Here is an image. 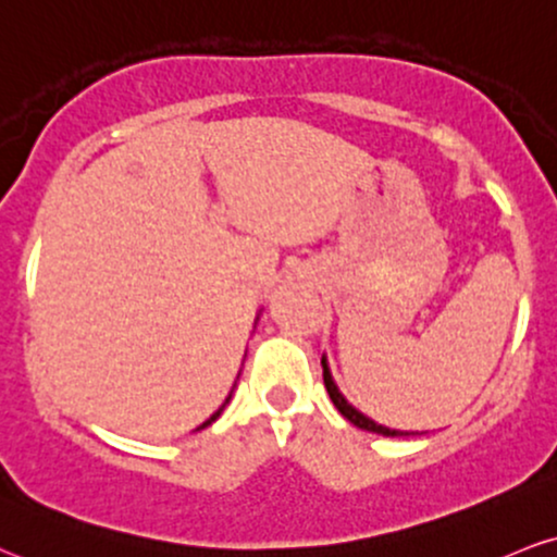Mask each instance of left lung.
<instances>
[{
	"mask_svg": "<svg viewBox=\"0 0 557 557\" xmlns=\"http://www.w3.org/2000/svg\"><path fill=\"white\" fill-rule=\"evenodd\" d=\"M321 368H324V386H326V392H330V399L334 401V407H337V410L343 412V418H347L352 425L363 428V431H371V433H381V435H407V433L392 431V428H384V425L373 423V420L366 418L363 412H358L352 405H347V399L343 397V394H339V388L334 386V381H332V376H330V368H326V360H324V358H321Z\"/></svg>",
	"mask_w": 557,
	"mask_h": 557,
	"instance_id": "left-lung-1",
	"label": "left lung"
}]
</instances>
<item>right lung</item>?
Returning a JSON list of instances; mask_svg holds the SVG:
<instances>
[{
    "mask_svg": "<svg viewBox=\"0 0 557 557\" xmlns=\"http://www.w3.org/2000/svg\"><path fill=\"white\" fill-rule=\"evenodd\" d=\"M223 407H225V405H223ZM223 407H220V410H218V412H214V414H212V418H210V420H207V423H205L202 428H207V425H210V423H212V420H218V418H220V412H223Z\"/></svg>",
    "mask_w": 557,
    "mask_h": 557,
    "instance_id": "obj_1",
    "label": "right lung"
}]
</instances>
